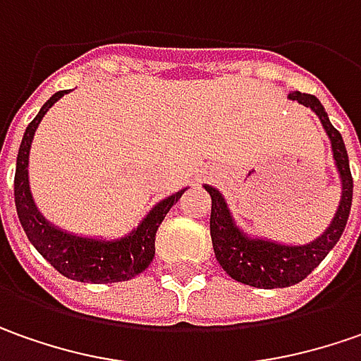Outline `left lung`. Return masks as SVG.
<instances>
[{
    "instance_id": "obj_1",
    "label": "left lung",
    "mask_w": 361,
    "mask_h": 361,
    "mask_svg": "<svg viewBox=\"0 0 361 361\" xmlns=\"http://www.w3.org/2000/svg\"><path fill=\"white\" fill-rule=\"evenodd\" d=\"M288 97L292 102L310 107L316 114L331 142V154L342 180V200L326 231L304 245H288L266 238H250L245 231L235 226L224 195L216 188L204 185L205 192L212 197L209 233L219 266L235 281L264 290L293 286L307 278L322 264V259L342 238L350 218L352 193H354V180H352L350 159H348L342 133L329 123L328 114L319 104V99L316 95L300 94V92H290Z\"/></svg>"
}]
</instances>
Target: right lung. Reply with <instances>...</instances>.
<instances>
[{"instance_id":"obj_1","label":"right lung","mask_w":361,"mask_h":361,"mask_svg":"<svg viewBox=\"0 0 361 361\" xmlns=\"http://www.w3.org/2000/svg\"><path fill=\"white\" fill-rule=\"evenodd\" d=\"M66 94L68 90L51 95L23 133L18 152V164H16V180H13V195H16L19 224L33 247L44 255L61 276H66L69 280L87 281V283L131 280L152 264L156 255L157 228L171 209V205L180 200L181 193L188 188L171 193L169 197L154 205L149 214L140 221L137 228H133L128 235L118 238V240L83 238V235L63 231L51 221H47L39 214L32 197V190H30V178H27L30 149H32L33 133L37 130L39 121L49 111V107Z\"/></svg>"}]
</instances>
